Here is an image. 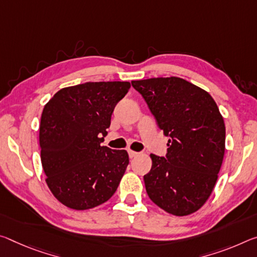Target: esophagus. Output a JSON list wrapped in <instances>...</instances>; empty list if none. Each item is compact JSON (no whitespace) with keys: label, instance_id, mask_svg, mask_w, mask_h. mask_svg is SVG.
I'll return each instance as SVG.
<instances>
[{"label":"esophagus","instance_id":"obj_1","mask_svg":"<svg viewBox=\"0 0 257 257\" xmlns=\"http://www.w3.org/2000/svg\"><path fill=\"white\" fill-rule=\"evenodd\" d=\"M128 154H129V157L130 158H136L137 156H138V154H140V153H138V152H135V151H132V150H129L128 151Z\"/></svg>","mask_w":257,"mask_h":257}]
</instances>
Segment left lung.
<instances>
[{"instance_id":"8db88e82","label":"left lung","mask_w":257,"mask_h":257,"mask_svg":"<svg viewBox=\"0 0 257 257\" xmlns=\"http://www.w3.org/2000/svg\"><path fill=\"white\" fill-rule=\"evenodd\" d=\"M159 128L169 136L166 158L150 154L145 189L175 216L200 209L213 192L225 151V124L208 92L176 76L132 81Z\"/></svg>"}]
</instances>
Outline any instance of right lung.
<instances>
[{
  "label": "right lung",
  "instance_id": "right-lung-1",
  "mask_svg": "<svg viewBox=\"0 0 257 257\" xmlns=\"http://www.w3.org/2000/svg\"><path fill=\"white\" fill-rule=\"evenodd\" d=\"M129 82H85L60 89L44 105L40 123L41 162L59 202L85 210L115 193L129 164L125 150L101 146L113 109Z\"/></svg>",
  "mask_w": 257,
  "mask_h": 257
}]
</instances>
